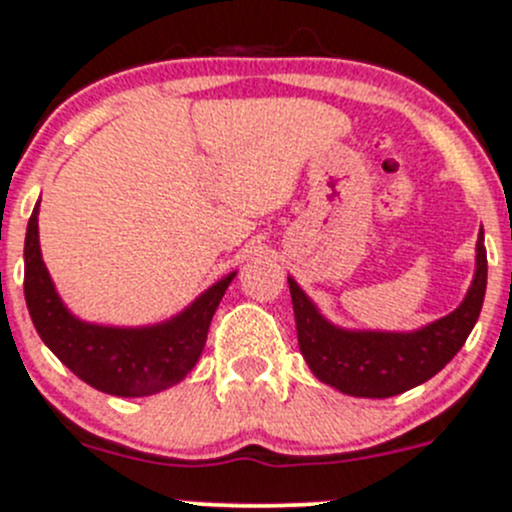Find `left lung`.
Returning <instances> with one entry per match:
<instances>
[{
	"label": "left lung",
	"mask_w": 512,
	"mask_h": 512,
	"mask_svg": "<svg viewBox=\"0 0 512 512\" xmlns=\"http://www.w3.org/2000/svg\"><path fill=\"white\" fill-rule=\"evenodd\" d=\"M475 261L478 268L465 301L453 313L413 333L343 331L331 326L298 283L288 278L298 348L313 376L358 398H391L426 383L463 348L483 308L488 283L483 229Z\"/></svg>",
	"instance_id": "8db88e82"
}]
</instances>
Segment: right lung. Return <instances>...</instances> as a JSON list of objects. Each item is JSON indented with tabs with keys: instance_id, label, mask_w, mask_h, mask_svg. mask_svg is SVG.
<instances>
[{
	"instance_id": "right-lung-1",
	"label": "right lung",
	"mask_w": 512,
	"mask_h": 512,
	"mask_svg": "<svg viewBox=\"0 0 512 512\" xmlns=\"http://www.w3.org/2000/svg\"><path fill=\"white\" fill-rule=\"evenodd\" d=\"M236 273L201 293L181 316L151 328H109L74 318L59 301L39 251L37 209L24 241V298L54 356L96 391L134 398L184 381L206 346L211 318Z\"/></svg>"
}]
</instances>
